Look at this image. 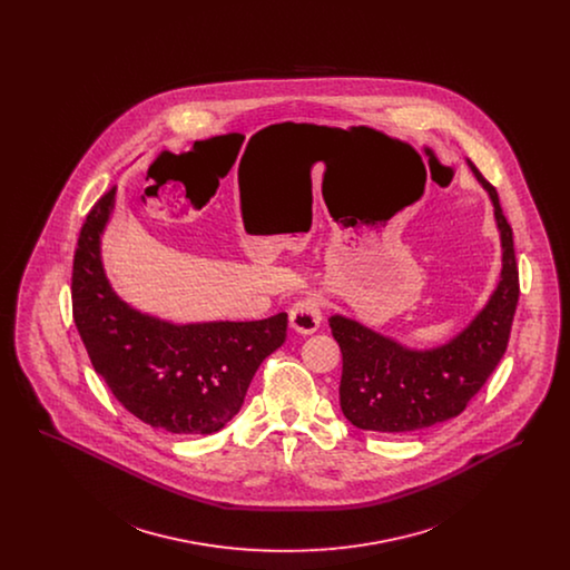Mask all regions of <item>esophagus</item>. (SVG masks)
I'll use <instances>...</instances> for the list:
<instances>
[{
	"label": "esophagus",
	"instance_id": "obj_1",
	"mask_svg": "<svg viewBox=\"0 0 570 570\" xmlns=\"http://www.w3.org/2000/svg\"><path fill=\"white\" fill-rule=\"evenodd\" d=\"M288 323H291V328L297 331L301 335L316 333L318 326L323 323L321 301L316 297L298 298L288 312Z\"/></svg>",
	"mask_w": 570,
	"mask_h": 570
}]
</instances>
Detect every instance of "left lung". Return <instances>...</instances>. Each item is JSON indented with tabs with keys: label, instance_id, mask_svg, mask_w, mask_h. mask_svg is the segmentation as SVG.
<instances>
[{
	"label": "left lung",
	"instance_id": "left-lung-1",
	"mask_svg": "<svg viewBox=\"0 0 570 570\" xmlns=\"http://www.w3.org/2000/svg\"><path fill=\"white\" fill-rule=\"evenodd\" d=\"M488 191L500 233L502 269L485 307L434 348H407L358 321L333 314L328 325L342 351L340 406L358 430L407 434L444 423L463 412L507 351L519 298L513 230L498 191L468 160Z\"/></svg>",
	"mask_w": 570,
	"mask_h": 570
}]
</instances>
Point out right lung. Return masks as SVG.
<instances>
[{"mask_svg":"<svg viewBox=\"0 0 570 570\" xmlns=\"http://www.w3.org/2000/svg\"><path fill=\"white\" fill-rule=\"evenodd\" d=\"M117 188L89 212L72 267V314L94 370L142 423L214 434L244 406L261 363L286 342L288 316L252 323H170L119 297L102 265Z\"/></svg>","mask_w":570,"mask_h":570,"instance_id":"right-lung-1","label":"right lung"}]
</instances>
